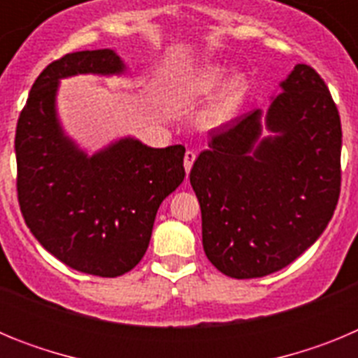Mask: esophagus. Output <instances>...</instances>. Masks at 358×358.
Instances as JSON below:
<instances>
[{"label":"esophagus","instance_id":"34e87169","mask_svg":"<svg viewBox=\"0 0 358 358\" xmlns=\"http://www.w3.org/2000/svg\"><path fill=\"white\" fill-rule=\"evenodd\" d=\"M194 161H195V152L194 150H188L185 154V170H186V176L189 173L192 166H194Z\"/></svg>","mask_w":358,"mask_h":358}]
</instances>
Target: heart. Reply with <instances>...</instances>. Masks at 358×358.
<instances>
[{
    "label": "heart",
    "instance_id": "obj_1",
    "mask_svg": "<svg viewBox=\"0 0 358 358\" xmlns=\"http://www.w3.org/2000/svg\"><path fill=\"white\" fill-rule=\"evenodd\" d=\"M251 94V78L243 69L226 64H204L186 75L170 94V103L179 110L202 106L197 125L202 131H220L242 115Z\"/></svg>",
    "mask_w": 358,
    "mask_h": 358
}]
</instances>
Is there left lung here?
<instances>
[{"instance_id":"8db88e82","label":"left lung","mask_w":358,"mask_h":358,"mask_svg":"<svg viewBox=\"0 0 358 358\" xmlns=\"http://www.w3.org/2000/svg\"><path fill=\"white\" fill-rule=\"evenodd\" d=\"M271 100L217 131L189 172L204 252L236 280L292 264L339 201L343 131L324 80L297 64Z\"/></svg>"}]
</instances>
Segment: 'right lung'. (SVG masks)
Returning a JSON list of instances; mask_svg holds the SVG:
<instances>
[{
    "label": "right lung",
    "mask_w": 358,
    "mask_h": 358,
    "mask_svg": "<svg viewBox=\"0 0 358 358\" xmlns=\"http://www.w3.org/2000/svg\"><path fill=\"white\" fill-rule=\"evenodd\" d=\"M125 73L115 50L68 53L34 82L15 129L17 197L31 235L68 267L100 278L140 264L161 202L185 181L182 145L154 148L125 136L90 154L66 134L61 80Z\"/></svg>",
    "instance_id": "right-lung-1"
}]
</instances>
